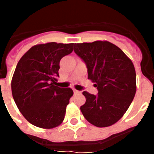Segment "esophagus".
Here are the masks:
<instances>
[{"label":"esophagus","mask_w":154,"mask_h":154,"mask_svg":"<svg viewBox=\"0 0 154 154\" xmlns=\"http://www.w3.org/2000/svg\"><path fill=\"white\" fill-rule=\"evenodd\" d=\"M73 92H74V94L75 95H81L82 92L79 90H76V89H73Z\"/></svg>","instance_id":"1"}]
</instances>
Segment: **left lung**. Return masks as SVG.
<instances>
[{
    "instance_id": "left-lung-1",
    "label": "left lung",
    "mask_w": 154,
    "mask_h": 154,
    "mask_svg": "<svg viewBox=\"0 0 154 154\" xmlns=\"http://www.w3.org/2000/svg\"><path fill=\"white\" fill-rule=\"evenodd\" d=\"M74 51L86 64L88 79L98 89L97 96L82 92L86 99L80 107L84 117L97 127L112 126L123 117L135 96L133 62L107 41L75 44Z\"/></svg>"
}]
</instances>
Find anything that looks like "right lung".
Wrapping results in <instances>:
<instances>
[{
  "instance_id": "add662e5",
  "label": "right lung",
  "mask_w": 154,
  "mask_h": 154,
  "mask_svg": "<svg viewBox=\"0 0 154 154\" xmlns=\"http://www.w3.org/2000/svg\"><path fill=\"white\" fill-rule=\"evenodd\" d=\"M73 45L56 42L36 45L16 66L12 96L19 111L34 126L52 129L63 122L73 91L57 86L56 82L60 60L72 52Z\"/></svg>"
}]
</instances>
